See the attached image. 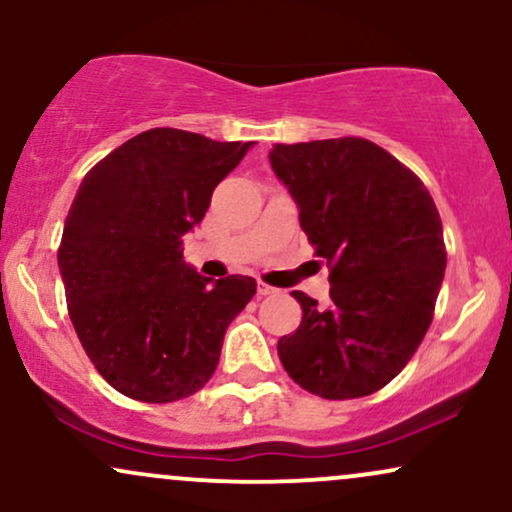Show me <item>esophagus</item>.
<instances>
[{"label":"esophagus","mask_w":512,"mask_h":512,"mask_svg":"<svg viewBox=\"0 0 512 512\" xmlns=\"http://www.w3.org/2000/svg\"><path fill=\"white\" fill-rule=\"evenodd\" d=\"M272 293H276L274 286L264 284V281H257V296H272Z\"/></svg>","instance_id":"1"}]
</instances>
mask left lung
Wrapping results in <instances>:
<instances>
[{"label": "left lung", "mask_w": 512, "mask_h": 512, "mask_svg": "<svg viewBox=\"0 0 512 512\" xmlns=\"http://www.w3.org/2000/svg\"><path fill=\"white\" fill-rule=\"evenodd\" d=\"M269 163L330 264V308L293 291L303 320L276 349L293 383L325 399L366 397L409 363L445 274L436 202L407 166L361 137L274 144Z\"/></svg>", "instance_id": "8db88e82"}]
</instances>
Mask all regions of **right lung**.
<instances>
[{
    "mask_svg": "<svg viewBox=\"0 0 512 512\" xmlns=\"http://www.w3.org/2000/svg\"><path fill=\"white\" fill-rule=\"evenodd\" d=\"M250 146L156 127L81 180L57 264L79 342L122 395L166 404L202 390L255 296L252 276L214 281L182 260V236Z\"/></svg>",
    "mask_w": 512,
    "mask_h": 512,
    "instance_id": "right-lung-1",
    "label": "right lung"
}]
</instances>
